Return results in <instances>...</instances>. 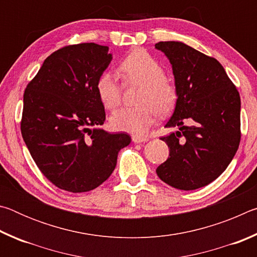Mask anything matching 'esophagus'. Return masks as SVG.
<instances>
[{
  "label": "esophagus",
  "mask_w": 257,
  "mask_h": 257,
  "mask_svg": "<svg viewBox=\"0 0 257 257\" xmlns=\"http://www.w3.org/2000/svg\"><path fill=\"white\" fill-rule=\"evenodd\" d=\"M149 141L147 137H139V136H133V142L136 143V144H139V143H145Z\"/></svg>",
  "instance_id": "esophagus-1"
}]
</instances>
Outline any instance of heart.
Returning <instances> with one entry per match:
<instances>
[{
    "label": "heart",
    "instance_id": "obj_1",
    "mask_svg": "<svg viewBox=\"0 0 257 257\" xmlns=\"http://www.w3.org/2000/svg\"><path fill=\"white\" fill-rule=\"evenodd\" d=\"M120 71L128 84L142 86L137 103L139 105L121 107L110 118L111 127L118 132L143 135L158 119V114H168L177 101V90L165 79L162 66L144 50H134L120 63ZM96 93L103 106L113 110L121 101V86L112 72H103L96 81Z\"/></svg>",
    "mask_w": 257,
    "mask_h": 257
}]
</instances>
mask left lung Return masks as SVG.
I'll use <instances>...</instances> for the list:
<instances>
[{
  "label": "left lung",
  "instance_id": "left-lung-1",
  "mask_svg": "<svg viewBox=\"0 0 257 257\" xmlns=\"http://www.w3.org/2000/svg\"><path fill=\"white\" fill-rule=\"evenodd\" d=\"M155 49L172 66L177 102L161 137L169 158L156 169L165 184L180 190L201 188L231 162L240 143V96L219 61L181 42H159Z\"/></svg>",
  "mask_w": 257,
  "mask_h": 257
}]
</instances>
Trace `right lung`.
Instances as JSON below:
<instances>
[{
  "label": "right lung",
  "mask_w": 257,
  "mask_h": 257,
  "mask_svg": "<svg viewBox=\"0 0 257 257\" xmlns=\"http://www.w3.org/2000/svg\"><path fill=\"white\" fill-rule=\"evenodd\" d=\"M111 60L107 46H64L47 56L26 87L21 135L38 169L60 189H95L132 142L128 134L96 128L105 121L96 81Z\"/></svg>",
  "instance_id": "1"
}]
</instances>
